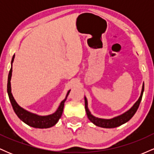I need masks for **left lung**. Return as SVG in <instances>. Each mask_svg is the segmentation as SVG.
<instances>
[{
    "label": "left lung",
    "instance_id": "8db88e82",
    "mask_svg": "<svg viewBox=\"0 0 154 154\" xmlns=\"http://www.w3.org/2000/svg\"><path fill=\"white\" fill-rule=\"evenodd\" d=\"M144 91V84L143 85L142 88V92H141V95L140 96L139 99L136 101V103L134 104L133 106H132L130 110L127 111V112L124 113L122 115L116 116V117L113 118V119H100V118H97L93 116L91 114V112L89 111V109L88 108V100L87 98L85 97V108L86 113H87V116L89 119L90 121L91 122H93L94 125L96 126L100 127V128H114L116 127H119L120 125H123V124L126 123L127 122H128L132 116H134V114H135V112L137 111V109H138L140 103L141 99H142L143 93Z\"/></svg>",
    "mask_w": 154,
    "mask_h": 154
}]
</instances>
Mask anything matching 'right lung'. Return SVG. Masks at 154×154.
<instances>
[{"label": "right lung", "instance_id": "right-lung-1", "mask_svg": "<svg viewBox=\"0 0 154 154\" xmlns=\"http://www.w3.org/2000/svg\"><path fill=\"white\" fill-rule=\"evenodd\" d=\"M15 55H14L13 58H12L11 63H13ZM11 74H12V66L11 68L9 74H8V83H7V92H8V97H9V100L11 103L12 107H13L14 111L16 113L17 116L22 120V122H24V123L26 124L29 126L32 127V128H51L54 125H56L57 123V122L59 121V119L61 118V115H62L63 110V106H64V102L66 100L67 96H68L69 91H68L67 95L66 96V98L64 100H63L61 101V104H60L59 109H57V111L54 113V114H51V115L48 116H38L36 114H32V113L28 112L27 111L24 110V109H22V107H20L17 104L16 100L14 98L13 95H12L11 91Z\"/></svg>", "mask_w": 154, "mask_h": 154}]
</instances>
